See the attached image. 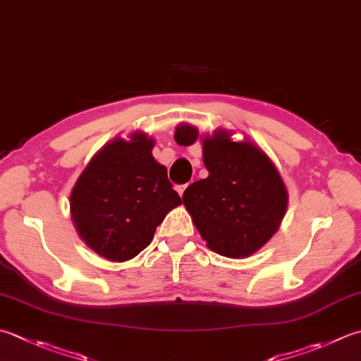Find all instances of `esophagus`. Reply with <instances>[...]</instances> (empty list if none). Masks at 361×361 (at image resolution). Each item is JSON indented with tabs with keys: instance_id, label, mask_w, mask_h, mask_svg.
Wrapping results in <instances>:
<instances>
[{
	"instance_id": "esophagus-1",
	"label": "esophagus",
	"mask_w": 361,
	"mask_h": 361,
	"mask_svg": "<svg viewBox=\"0 0 361 361\" xmlns=\"http://www.w3.org/2000/svg\"><path fill=\"white\" fill-rule=\"evenodd\" d=\"M186 188H188V185H180V186H176V192L180 194V197H183V194H185Z\"/></svg>"
}]
</instances>
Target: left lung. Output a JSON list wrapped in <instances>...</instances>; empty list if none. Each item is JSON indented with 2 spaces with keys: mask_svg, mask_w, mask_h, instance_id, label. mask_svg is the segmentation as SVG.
Returning <instances> with one entry per match:
<instances>
[{
  "mask_svg": "<svg viewBox=\"0 0 361 361\" xmlns=\"http://www.w3.org/2000/svg\"><path fill=\"white\" fill-rule=\"evenodd\" d=\"M219 130L203 137L208 176L188 186L183 203L208 249L227 258H245L279 230L288 207V190L269 157L249 140L233 142ZM199 130L176 126L178 145H192Z\"/></svg>",
  "mask_w": 361,
  "mask_h": 361,
  "instance_id": "8db88e82",
  "label": "left lung"
}]
</instances>
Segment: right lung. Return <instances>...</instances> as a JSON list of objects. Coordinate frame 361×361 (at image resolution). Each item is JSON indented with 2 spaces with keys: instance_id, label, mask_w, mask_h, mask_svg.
Returning a JSON list of instances; mask_svg holds the SVG:
<instances>
[{
  "instance_id": "obj_1",
  "label": "right lung",
  "mask_w": 361,
  "mask_h": 361,
  "mask_svg": "<svg viewBox=\"0 0 361 361\" xmlns=\"http://www.w3.org/2000/svg\"><path fill=\"white\" fill-rule=\"evenodd\" d=\"M153 147L145 133H133L130 140L116 137L90 159L70 194L78 235L106 259L136 257L169 211L181 204Z\"/></svg>"
}]
</instances>
